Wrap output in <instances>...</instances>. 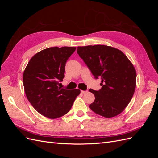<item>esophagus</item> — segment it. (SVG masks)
<instances>
[{"instance_id": "obj_1", "label": "esophagus", "mask_w": 158, "mask_h": 158, "mask_svg": "<svg viewBox=\"0 0 158 158\" xmlns=\"http://www.w3.org/2000/svg\"><path fill=\"white\" fill-rule=\"evenodd\" d=\"M88 91H84V90H81V93H82V94H84L85 93H87Z\"/></svg>"}]
</instances>
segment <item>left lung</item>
<instances>
[{
    "mask_svg": "<svg viewBox=\"0 0 158 158\" xmlns=\"http://www.w3.org/2000/svg\"><path fill=\"white\" fill-rule=\"evenodd\" d=\"M77 53L92 71L101 78L102 89L89 92L95 95L90 109L106 118L116 117L130 103L136 85V72L132 63L117 48L105 45L77 47Z\"/></svg>",
    "mask_w": 158,
    "mask_h": 158,
    "instance_id": "8db88e82",
    "label": "left lung"
}]
</instances>
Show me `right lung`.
<instances>
[{
  "mask_svg": "<svg viewBox=\"0 0 158 158\" xmlns=\"http://www.w3.org/2000/svg\"><path fill=\"white\" fill-rule=\"evenodd\" d=\"M74 47H53L37 52L23 74V84L28 101L36 111L55 119L67 113L80 90L59 87L64 78L66 60L75 51Z\"/></svg>",
  "mask_w": 158,
  "mask_h": 158,
  "instance_id": "1",
  "label": "right lung"
}]
</instances>
